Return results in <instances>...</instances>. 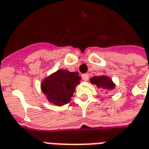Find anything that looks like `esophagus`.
I'll list each match as a JSON object with an SVG mask.
<instances>
[{"mask_svg":"<svg viewBox=\"0 0 149 149\" xmlns=\"http://www.w3.org/2000/svg\"><path fill=\"white\" fill-rule=\"evenodd\" d=\"M82 77L84 81H88L89 80V74H82Z\"/></svg>","mask_w":149,"mask_h":149,"instance_id":"esophagus-1","label":"esophagus"}]
</instances>
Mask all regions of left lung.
<instances>
[{
    "label": "left lung",
    "mask_w": 149,
    "mask_h": 149,
    "mask_svg": "<svg viewBox=\"0 0 149 149\" xmlns=\"http://www.w3.org/2000/svg\"><path fill=\"white\" fill-rule=\"evenodd\" d=\"M91 82L97 86L98 88H102L103 90H113L115 87L113 82L107 76H94L91 79Z\"/></svg>",
    "instance_id": "left-lung-1"
}]
</instances>
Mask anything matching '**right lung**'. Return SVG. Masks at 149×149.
I'll use <instances>...</instances> for the list:
<instances>
[{"mask_svg": "<svg viewBox=\"0 0 149 149\" xmlns=\"http://www.w3.org/2000/svg\"><path fill=\"white\" fill-rule=\"evenodd\" d=\"M81 81L78 72L58 70L42 82L41 89L50 102L63 106L70 102L76 86Z\"/></svg>", "mask_w": 149, "mask_h": 149, "instance_id": "right-lung-1", "label": "right lung"}]
</instances>
